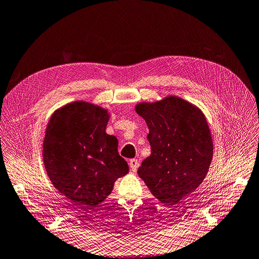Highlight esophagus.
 <instances>
[{
	"instance_id": "obj_1",
	"label": "esophagus",
	"mask_w": 259,
	"mask_h": 259,
	"mask_svg": "<svg viewBox=\"0 0 259 259\" xmlns=\"http://www.w3.org/2000/svg\"><path fill=\"white\" fill-rule=\"evenodd\" d=\"M129 165H130V168H131V170L135 172V171L137 170V168H138L139 163H138V161H137L136 159H131V160L129 161Z\"/></svg>"
}]
</instances>
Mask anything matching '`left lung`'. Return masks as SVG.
Wrapping results in <instances>:
<instances>
[{"instance_id":"obj_1","label":"left lung","mask_w":259,"mask_h":259,"mask_svg":"<svg viewBox=\"0 0 259 259\" xmlns=\"http://www.w3.org/2000/svg\"><path fill=\"white\" fill-rule=\"evenodd\" d=\"M148 127L151 155L137 174L152 194L167 207L194 191L213 158V142L203 113L179 97L135 107Z\"/></svg>"}]
</instances>
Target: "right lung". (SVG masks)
Instances as JSON below:
<instances>
[{
	"mask_svg": "<svg viewBox=\"0 0 259 259\" xmlns=\"http://www.w3.org/2000/svg\"><path fill=\"white\" fill-rule=\"evenodd\" d=\"M108 119L105 109L77 101L58 109L46 128V172L60 193L85 209L102 202L129 171L116 137L105 132Z\"/></svg>",
	"mask_w": 259,
	"mask_h": 259,
	"instance_id": "add662e5",
	"label": "right lung"
}]
</instances>
